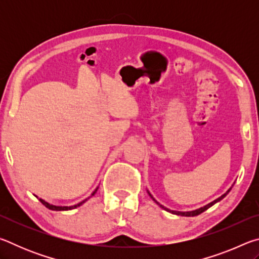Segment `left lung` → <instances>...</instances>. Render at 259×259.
I'll return each instance as SVG.
<instances>
[{
    "label": "left lung",
    "instance_id": "8db88e82",
    "mask_svg": "<svg viewBox=\"0 0 259 259\" xmlns=\"http://www.w3.org/2000/svg\"><path fill=\"white\" fill-rule=\"evenodd\" d=\"M232 188V187H231ZM231 188H229V190H227V192L226 193H224V194H223L222 196H219L218 199H216L214 201H212V202H210V203H208L207 205H204V207H202V208H199V209H196V210H192V211H176V210H170V209H168V208H165V207H163V205L162 204H160L159 202H157V201L153 198L152 196V194L150 192H148V194H150V196L151 198L155 201L156 202V204H159L160 207L162 208V209H164V210H166V211H169V212H171V213H174V214H178V216H186V217H191V216H198V214H200L201 212H203V211H205V210H207L208 208H210L211 207V205H213L214 203L216 202H218V201H221L222 199H224L225 196L229 194V192L231 191Z\"/></svg>",
    "mask_w": 259,
    "mask_h": 259
}]
</instances>
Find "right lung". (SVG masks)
Segmentation results:
<instances>
[{
  "label": "right lung",
  "mask_w": 259,
  "mask_h": 259,
  "mask_svg": "<svg viewBox=\"0 0 259 259\" xmlns=\"http://www.w3.org/2000/svg\"><path fill=\"white\" fill-rule=\"evenodd\" d=\"M97 190H98V187L96 188V190L93 192V194H91V195H95V193L97 192ZM36 198H37V196H36ZM88 199H89V198H88ZM88 199H85V200L81 201V202H80V203H77V204L69 205V207H66V205H64V207H61V205H54V204H50V203H48L47 201L42 200V199H38V200H40V202H41L43 205H46V207H47L48 209H50V210H54V211H64V210H72V209H75V208H77V207H80V205H82L83 203H84Z\"/></svg>",
  "instance_id": "obj_1"
}]
</instances>
